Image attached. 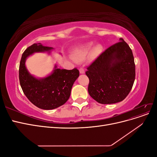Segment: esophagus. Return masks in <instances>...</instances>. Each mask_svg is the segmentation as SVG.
I'll list each match as a JSON object with an SVG mask.
<instances>
[{
    "instance_id": "1",
    "label": "esophagus",
    "mask_w": 157,
    "mask_h": 157,
    "mask_svg": "<svg viewBox=\"0 0 157 157\" xmlns=\"http://www.w3.org/2000/svg\"><path fill=\"white\" fill-rule=\"evenodd\" d=\"M79 72H80V74H84L85 71H84V70L83 69L80 68V69H79Z\"/></svg>"
}]
</instances>
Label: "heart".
<instances>
[{
	"instance_id": "1",
	"label": "heart",
	"mask_w": 157,
	"mask_h": 157,
	"mask_svg": "<svg viewBox=\"0 0 157 157\" xmlns=\"http://www.w3.org/2000/svg\"><path fill=\"white\" fill-rule=\"evenodd\" d=\"M92 42H88L77 46L73 50V58L76 61H82L87 58L90 53V58L95 59L100 55L103 50L101 44H98L92 48Z\"/></svg>"
}]
</instances>
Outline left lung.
I'll return each mask as SVG.
<instances>
[{"label":"left lung","instance_id":"left-lung-1","mask_svg":"<svg viewBox=\"0 0 157 157\" xmlns=\"http://www.w3.org/2000/svg\"><path fill=\"white\" fill-rule=\"evenodd\" d=\"M109 47L87 68L88 91L101 104L122 101L130 93L136 76L134 58L124 39Z\"/></svg>","mask_w":157,"mask_h":157}]
</instances>
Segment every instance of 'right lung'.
<instances>
[{
  "instance_id": "add662e5",
  "label": "right lung",
  "mask_w": 157,
  "mask_h": 157,
  "mask_svg": "<svg viewBox=\"0 0 157 157\" xmlns=\"http://www.w3.org/2000/svg\"><path fill=\"white\" fill-rule=\"evenodd\" d=\"M52 47L35 43L23 52L19 69V78L23 93L35 106L51 110L63 105L71 95V88L79 77V71L61 69L55 64L52 72L44 77L38 78L31 75L26 67V59L35 53L51 54Z\"/></svg>"
}]
</instances>
